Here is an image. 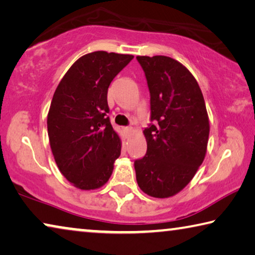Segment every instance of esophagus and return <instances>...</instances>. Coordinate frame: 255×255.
<instances>
[{
	"instance_id": "34e87169",
	"label": "esophagus",
	"mask_w": 255,
	"mask_h": 255,
	"mask_svg": "<svg viewBox=\"0 0 255 255\" xmlns=\"http://www.w3.org/2000/svg\"><path fill=\"white\" fill-rule=\"evenodd\" d=\"M124 132H125V135H126V137H129L131 135V132H132V128L131 127H125L124 128Z\"/></svg>"
}]
</instances>
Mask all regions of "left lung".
Returning a JSON list of instances; mask_svg holds the SVG:
<instances>
[{"label": "left lung", "mask_w": 255, "mask_h": 255, "mask_svg": "<svg viewBox=\"0 0 255 255\" xmlns=\"http://www.w3.org/2000/svg\"><path fill=\"white\" fill-rule=\"evenodd\" d=\"M147 80L151 121L144 129L147 151L134 162L139 188L157 199L180 192L204 160L210 125L196 79L164 55L137 56Z\"/></svg>", "instance_id": "1"}]
</instances>
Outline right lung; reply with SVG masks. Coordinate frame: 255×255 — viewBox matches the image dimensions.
Listing matches in <instances>:
<instances>
[{"mask_svg":"<svg viewBox=\"0 0 255 255\" xmlns=\"http://www.w3.org/2000/svg\"><path fill=\"white\" fill-rule=\"evenodd\" d=\"M130 54L96 51L69 68L47 115V132L59 170L74 186L96 189L110 178L121 142L108 117V88Z\"/></svg>","mask_w":255,"mask_h":255,"instance_id":"add662e5","label":"right lung"}]
</instances>
